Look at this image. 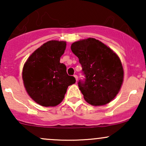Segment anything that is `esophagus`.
I'll use <instances>...</instances> for the list:
<instances>
[{"instance_id": "1", "label": "esophagus", "mask_w": 146, "mask_h": 146, "mask_svg": "<svg viewBox=\"0 0 146 146\" xmlns=\"http://www.w3.org/2000/svg\"><path fill=\"white\" fill-rule=\"evenodd\" d=\"M73 76H74V78H75V80H76V81H78V75H73Z\"/></svg>"}]
</instances>
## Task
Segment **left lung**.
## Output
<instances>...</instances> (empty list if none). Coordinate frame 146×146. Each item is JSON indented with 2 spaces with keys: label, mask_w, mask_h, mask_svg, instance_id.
Masks as SVG:
<instances>
[{
  "label": "left lung",
  "mask_w": 146,
  "mask_h": 146,
  "mask_svg": "<svg viewBox=\"0 0 146 146\" xmlns=\"http://www.w3.org/2000/svg\"><path fill=\"white\" fill-rule=\"evenodd\" d=\"M71 48L86 77L84 82H78L86 102L95 106L111 102L121 89L124 75L116 53L93 38L75 42Z\"/></svg>",
  "instance_id": "left-lung-1"
}]
</instances>
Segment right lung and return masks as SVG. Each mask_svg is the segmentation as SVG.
<instances>
[{"mask_svg":"<svg viewBox=\"0 0 146 146\" xmlns=\"http://www.w3.org/2000/svg\"><path fill=\"white\" fill-rule=\"evenodd\" d=\"M65 41L50 40L37 48L23 68V80L27 93L42 106H56L62 102L68 86L75 83L60 62L64 53Z\"/></svg>","mask_w":146,"mask_h":146,"instance_id":"obj_1","label":"right lung"}]
</instances>
